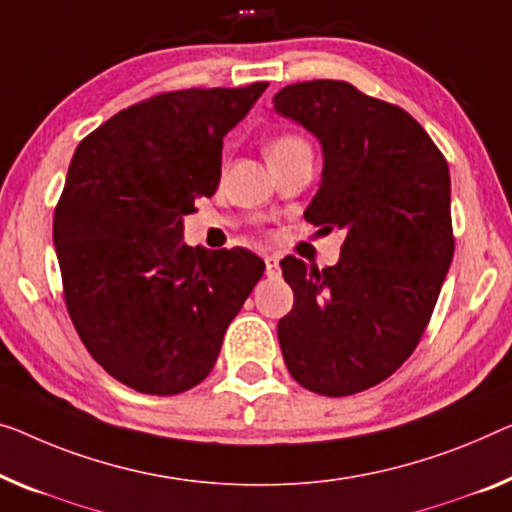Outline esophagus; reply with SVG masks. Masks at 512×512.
Returning <instances> with one entry per match:
<instances>
[{"label":"esophagus","instance_id":"esophagus-1","mask_svg":"<svg viewBox=\"0 0 512 512\" xmlns=\"http://www.w3.org/2000/svg\"><path fill=\"white\" fill-rule=\"evenodd\" d=\"M264 264H266V276H278L280 259L276 255H266L264 257Z\"/></svg>","mask_w":512,"mask_h":512}]
</instances>
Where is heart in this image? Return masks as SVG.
<instances>
[{
    "label": "heart",
    "instance_id": "obj_1",
    "mask_svg": "<svg viewBox=\"0 0 512 512\" xmlns=\"http://www.w3.org/2000/svg\"><path fill=\"white\" fill-rule=\"evenodd\" d=\"M287 149H308V147H305V142L301 140V137H296V135H280V137H276V140L269 144L266 154L271 156V154H276V151H287Z\"/></svg>",
    "mask_w": 512,
    "mask_h": 512
}]
</instances>
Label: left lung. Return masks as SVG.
Listing matches in <instances>:
<instances>
[{"mask_svg": "<svg viewBox=\"0 0 512 512\" xmlns=\"http://www.w3.org/2000/svg\"><path fill=\"white\" fill-rule=\"evenodd\" d=\"M273 110L322 147L305 220L345 232L338 264L282 259L294 305L278 322L289 375L342 398L391 377L414 352L453 262L451 174L421 124L349 82L280 89Z\"/></svg>", "mask_w": 512, "mask_h": 512, "instance_id": "left-lung-1", "label": "left lung"}]
</instances>
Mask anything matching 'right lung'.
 Wrapping results in <instances>:
<instances>
[{
	"instance_id": "add662e5",
	"label": "right lung",
	"mask_w": 512,
	"mask_h": 512,
	"mask_svg": "<svg viewBox=\"0 0 512 512\" xmlns=\"http://www.w3.org/2000/svg\"><path fill=\"white\" fill-rule=\"evenodd\" d=\"M266 87L160 94L75 149L52 225L66 308L94 361L135 391L200 384L262 278L250 250L186 246L183 218L218 190L223 137Z\"/></svg>"
}]
</instances>
